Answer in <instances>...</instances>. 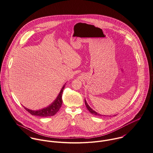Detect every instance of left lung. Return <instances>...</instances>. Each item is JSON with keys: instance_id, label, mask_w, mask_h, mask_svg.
Here are the masks:
<instances>
[{"instance_id": "1", "label": "left lung", "mask_w": 153, "mask_h": 153, "mask_svg": "<svg viewBox=\"0 0 153 153\" xmlns=\"http://www.w3.org/2000/svg\"><path fill=\"white\" fill-rule=\"evenodd\" d=\"M85 105H86V107H87V109L89 110V111L92 114H94V115H96V116H102V115H101V114H99V113H97L96 111H95L94 110H92L89 106V105L88 104V103H87V102H86V100H85Z\"/></svg>"}]
</instances>
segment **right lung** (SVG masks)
<instances>
[{"mask_svg":"<svg viewBox=\"0 0 153 153\" xmlns=\"http://www.w3.org/2000/svg\"><path fill=\"white\" fill-rule=\"evenodd\" d=\"M65 84L62 86L59 95H58L57 98L55 99V100L48 107L46 108H43L41 110H31L30 109L27 108L26 107H24V108L31 115L36 116H39V117H49V116H54L59 110L61 108L62 104V95L63 90L65 88Z\"/></svg>","mask_w":153,"mask_h":153,"instance_id":"right-lung-1","label":"right lung"}]
</instances>
